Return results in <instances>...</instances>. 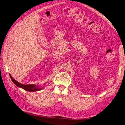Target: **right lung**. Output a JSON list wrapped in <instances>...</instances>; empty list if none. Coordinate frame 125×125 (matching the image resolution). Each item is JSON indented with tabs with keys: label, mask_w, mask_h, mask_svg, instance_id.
I'll list each match as a JSON object with an SVG mask.
<instances>
[{
	"label": "right lung",
	"mask_w": 125,
	"mask_h": 125,
	"mask_svg": "<svg viewBox=\"0 0 125 125\" xmlns=\"http://www.w3.org/2000/svg\"><path fill=\"white\" fill-rule=\"evenodd\" d=\"M9 76L11 80L12 81V82L14 83L19 88H22L23 89L26 90L27 91H28V92H37V91L40 90L42 89V88L38 86V85H32V84H31V85H23V84L19 83L17 81L13 79L10 74H9Z\"/></svg>",
	"instance_id": "right-lung-1"
}]
</instances>
